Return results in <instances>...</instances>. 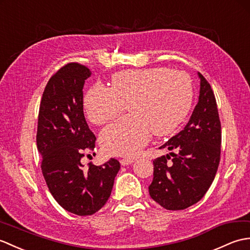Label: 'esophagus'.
I'll return each mask as SVG.
<instances>
[{"instance_id": "esophagus-1", "label": "esophagus", "mask_w": 250, "mask_h": 250, "mask_svg": "<svg viewBox=\"0 0 250 250\" xmlns=\"http://www.w3.org/2000/svg\"><path fill=\"white\" fill-rule=\"evenodd\" d=\"M134 162H135V160L131 159V158H122L121 159V165L122 166H128V165L132 164Z\"/></svg>"}]
</instances>
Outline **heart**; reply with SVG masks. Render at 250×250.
<instances>
[{"label":"heart","instance_id":"heart-1","mask_svg":"<svg viewBox=\"0 0 250 250\" xmlns=\"http://www.w3.org/2000/svg\"><path fill=\"white\" fill-rule=\"evenodd\" d=\"M193 98L190 77L166 67L129 69L112 77V86L96 83L87 91L84 108L88 120L106 124L124 112L130 115L106 127L101 134L104 151L135 156L156 136L173 132L189 113Z\"/></svg>","mask_w":250,"mask_h":250}]
</instances>
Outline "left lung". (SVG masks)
Wrapping results in <instances>:
<instances>
[{"mask_svg": "<svg viewBox=\"0 0 250 250\" xmlns=\"http://www.w3.org/2000/svg\"><path fill=\"white\" fill-rule=\"evenodd\" d=\"M200 78V95L185 128L159 148L172 156L153 160L154 177L149 196L166 209L179 210L200 201L215 179L220 160L221 124L214 92Z\"/></svg>", "mask_w": 250, "mask_h": 250, "instance_id": "1", "label": "left lung"}]
</instances>
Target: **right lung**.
<instances>
[{
    "label": "right lung",
    "mask_w": 250,
    "mask_h": 250,
    "mask_svg": "<svg viewBox=\"0 0 250 250\" xmlns=\"http://www.w3.org/2000/svg\"><path fill=\"white\" fill-rule=\"evenodd\" d=\"M91 76L86 66L68 63L49 79L38 113L36 143L42 156V171L53 198L64 209L93 215L111 195L121 168L111 158L83 169L84 152L95 148L96 137L83 113V85Z\"/></svg>",
    "instance_id": "1"
}]
</instances>
